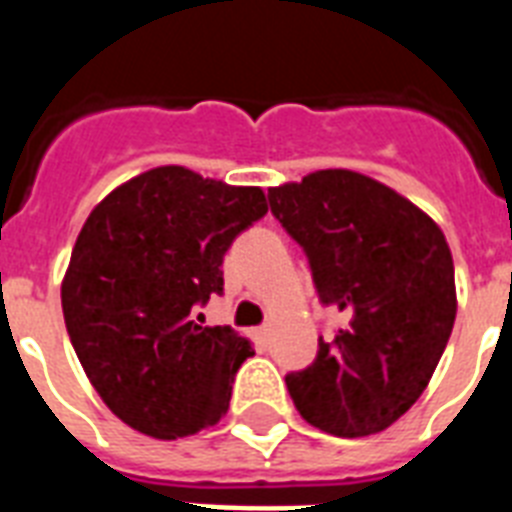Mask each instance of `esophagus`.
<instances>
[{"mask_svg":"<svg viewBox=\"0 0 512 512\" xmlns=\"http://www.w3.org/2000/svg\"><path fill=\"white\" fill-rule=\"evenodd\" d=\"M252 337H255L257 342H265L268 337H271V327H257L252 329Z\"/></svg>","mask_w":512,"mask_h":512,"instance_id":"obj_1","label":"esophagus"}]
</instances>
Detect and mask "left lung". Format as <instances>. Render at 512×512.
Listing matches in <instances>:
<instances>
[{
	"instance_id": "left-lung-1",
	"label": "left lung",
	"mask_w": 512,
	"mask_h": 512,
	"mask_svg": "<svg viewBox=\"0 0 512 512\" xmlns=\"http://www.w3.org/2000/svg\"><path fill=\"white\" fill-rule=\"evenodd\" d=\"M273 217L303 247L324 305L348 324L289 396L313 428L358 438L380 433L428 388L457 316L454 263L422 209L372 177L319 170L268 188Z\"/></svg>"
}]
</instances>
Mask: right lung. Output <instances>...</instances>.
<instances>
[{
    "mask_svg": "<svg viewBox=\"0 0 512 512\" xmlns=\"http://www.w3.org/2000/svg\"><path fill=\"white\" fill-rule=\"evenodd\" d=\"M268 212L265 193L185 167L132 177L92 209L60 287L76 356L106 406L154 438L215 425L255 350L193 319L223 295V257Z\"/></svg>",
    "mask_w": 512,
    "mask_h": 512,
    "instance_id": "add662e5",
    "label": "right lung"
}]
</instances>
